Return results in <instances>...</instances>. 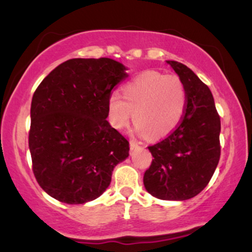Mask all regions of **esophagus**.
<instances>
[{"instance_id":"obj_1","label":"esophagus","mask_w":252,"mask_h":252,"mask_svg":"<svg viewBox=\"0 0 252 252\" xmlns=\"http://www.w3.org/2000/svg\"><path fill=\"white\" fill-rule=\"evenodd\" d=\"M137 148H140V146H138L137 143L134 142V141H130V150H136Z\"/></svg>"}]
</instances>
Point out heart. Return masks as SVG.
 I'll return each mask as SVG.
<instances>
[{"mask_svg":"<svg viewBox=\"0 0 252 252\" xmlns=\"http://www.w3.org/2000/svg\"><path fill=\"white\" fill-rule=\"evenodd\" d=\"M186 106V88L180 78L148 71L123 86V97L116 92L110 94L108 115L111 126L122 130L134 112L135 131L160 140L179 126Z\"/></svg>","mask_w":252,"mask_h":252,"instance_id":"b5f03b06","label":"heart"}]
</instances>
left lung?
<instances>
[{
  "mask_svg": "<svg viewBox=\"0 0 252 252\" xmlns=\"http://www.w3.org/2000/svg\"><path fill=\"white\" fill-rule=\"evenodd\" d=\"M184 83L187 106L180 124L148 147L154 160L143 176L149 194L162 200L193 198L207 186L220 158V118L209 86L184 63L167 60Z\"/></svg>",
  "mask_w": 252,
  "mask_h": 252,
  "instance_id": "1",
  "label": "left lung"
}]
</instances>
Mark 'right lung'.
<instances>
[{
  "mask_svg": "<svg viewBox=\"0 0 252 252\" xmlns=\"http://www.w3.org/2000/svg\"><path fill=\"white\" fill-rule=\"evenodd\" d=\"M110 58L70 59L40 83L32 98L30 150L41 189L65 204L105 192L129 142L106 121L112 89L129 77Z\"/></svg>",
  "mask_w": 252,
  "mask_h": 252,
  "instance_id": "add662e5",
  "label": "right lung"
}]
</instances>
